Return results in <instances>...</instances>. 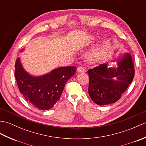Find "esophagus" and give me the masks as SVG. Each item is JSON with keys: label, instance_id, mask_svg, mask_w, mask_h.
<instances>
[{"label": "esophagus", "instance_id": "1", "mask_svg": "<svg viewBox=\"0 0 146 146\" xmlns=\"http://www.w3.org/2000/svg\"><path fill=\"white\" fill-rule=\"evenodd\" d=\"M85 71H86L85 68L83 66H80L77 68V72H78V73H83V72H85Z\"/></svg>", "mask_w": 146, "mask_h": 146}]
</instances>
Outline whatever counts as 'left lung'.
<instances>
[{"label":"left lung","mask_w":146,"mask_h":146,"mask_svg":"<svg viewBox=\"0 0 146 146\" xmlns=\"http://www.w3.org/2000/svg\"><path fill=\"white\" fill-rule=\"evenodd\" d=\"M107 64H101L88 70V94L99 105L113 104L119 100L134 77V63L129 53L119 60L117 68H108Z\"/></svg>","instance_id":"8db88e82"}]
</instances>
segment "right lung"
Masks as SVG:
<instances>
[{
    "label": "right lung",
    "instance_id": "obj_1",
    "mask_svg": "<svg viewBox=\"0 0 146 146\" xmlns=\"http://www.w3.org/2000/svg\"><path fill=\"white\" fill-rule=\"evenodd\" d=\"M75 71V66L61 67L43 76H33L24 70L19 58L15 64V78L26 100L39 110H46L59 100L65 84Z\"/></svg>",
    "mask_w": 146,
    "mask_h": 146
}]
</instances>
